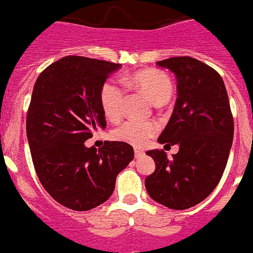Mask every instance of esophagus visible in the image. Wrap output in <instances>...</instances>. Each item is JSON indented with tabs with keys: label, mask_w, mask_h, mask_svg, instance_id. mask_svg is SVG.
Instances as JSON below:
<instances>
[{
	"label": "esophagus",
	"mask_w": 253,
	"mask_h": 253,
	"mask_svg": "<svg viewBox=\"0 0 253 253\" xmlns=\"http://www.w3.org/2000/svg\"><path fill=\"white\" fill-rule=\"evenodd\" d=\"M134 154H135V158H140V156L144 155V151L141 149H135L134 150Z\"/></svg>",
	"instance_id": "esophagus-1"
}]
</instances>
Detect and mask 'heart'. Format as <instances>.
Segmentation results:
<instances>
[{
	"instance_id": "1",
	"label": "heart",
	"mask_w": 253,
	"mask_h": 253,
	"mask_svg": "<svg viewBox=\"0 0 253 253\" xmlns=\"http://www.w3.org/2000/svg\"><path fill=\"white\" fill-rule=\"evenodd\" d=\"M128 84L140 90L155 105L165 104L172 93V83L169 77L156 69H146L133 74L128 79ZM100 104L107 119L115 122L122 117L124 90L117 82H107L102 86ZM156 130L158 125L154 122L128 120L114 129L113 138L134 146H143L156 133Z\"/></svg>"
}]
</instances>
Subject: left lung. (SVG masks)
<instances>
[{
    "label": "left lung",
    "instance_id": "left-lung-1",
    "mask_svg": "<svg viewBox=\"0 0 253 253\" xmlns=\"http://www.w3.org/2000/svg\"><path fill=\"white\" fill-rule=\"evenodd\" d=\"M177 79L174 112L158 141L179 145L168 159L164 150H149L155 171L145 179L148 194L172 210L200 204L215 190L223 174L233 140V118L220 74L191 57L158 62Z\"/></svg>",
    "mask_w": 253,
    "mask_h": 253
}]
</instances>
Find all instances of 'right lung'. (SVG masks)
Returning <instances> with one entry per match:
<instances>
[{
	"mask_svg": "<svg viewBox=\"0 0 253 253\" xmlns=\"http://www.w3.org/2000/svg\"><path fill=\"white\" fill-rule=\"evenodd\" d=\"M122 64L68 56L48 66L36 81L26 131L41 184L61 205L86 211L113 194L115 179L134 159L123 141L100 149L85 140L107 122L100 104L104 82Z\"/></svg>",
	"mask_w": 253,
	"mask_h": 253,
	"instance_id": "1",
	"label": "right lung"
}]
</instances>
